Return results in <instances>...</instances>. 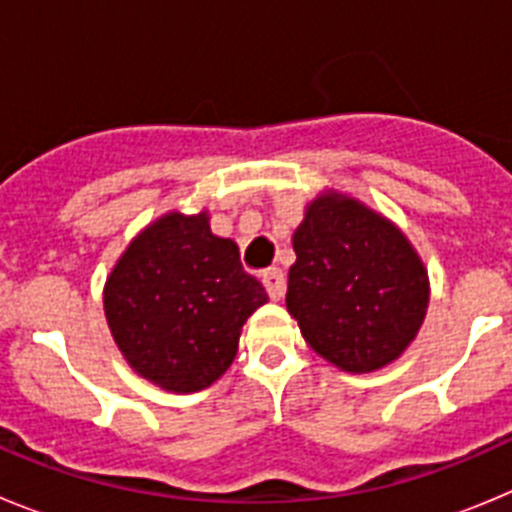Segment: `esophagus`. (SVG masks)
I'll return each instance as SVG.
<instances>
[{"mask_svg":"<svg viewBox=\"0 0 512 512\" xmlns=\"http://www.w3.org/2000/svg\"><path fill=\"white\" fill-rule=\"evenodd\" d=\"M264 287L269 292L271 300H282L284 292H287V279H284V271L277 269V266H271V269L264 271Z\"/></svg>","mask_w":512,"mask_h":512,"instance_id":"1","label":"esophagus"}]
</instances>
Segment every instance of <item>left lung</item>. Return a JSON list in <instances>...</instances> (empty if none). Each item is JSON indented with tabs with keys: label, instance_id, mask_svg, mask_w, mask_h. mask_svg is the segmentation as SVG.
Returning a JSON list of instances; mask_svg holds the SVG:
<instances>
[{
	"label": "left lung",
	"instance_id": "obj_1",
	"mask_svg": "<svg viewBox=\"0 0 512 512\" xmlns=\"http://www.w3.org/2000/svg\"><path fill=\"white\" fill-rule=\"evenodd\" d=\"M287 310L341 372L400 359L428 310V271L400 228L354 197L323 192L292 235Z\"/></svg>",
	"mask_w": 512,
	"mask_h": 512
}]
</instances>
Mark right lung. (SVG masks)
Wrapping results in <instances>:
<instances>
[{"label":"right lung","mask_w":512,"mask_h":512,"mask_svg":"<svg viewBox=\"0 0 512 512\" xmlns=\"http://www.w3.org/2000/svg\"><path fill=\"white\" fill-rule=\"evenodd\" d=\"M269 300L207 212H169L133 238L104 284V315L125 361L169 392L228 372L241 328Z\"/></svg>","instance_id":"obj_1"}]
</instances>
